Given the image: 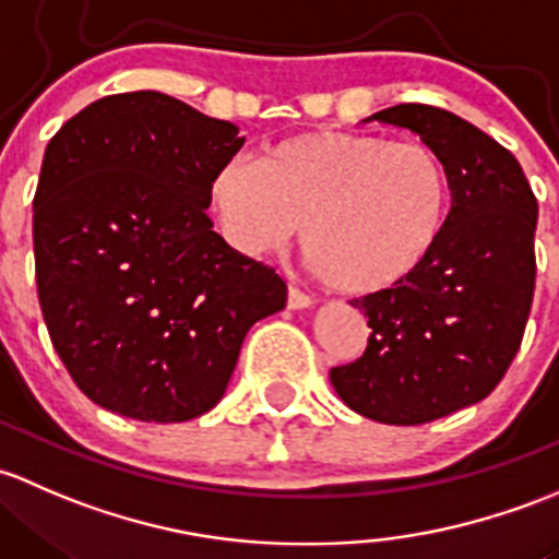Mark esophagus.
<instances>
[{"label":"esophagus","instance_id":"obj_1","mask_svg":"<svg viewBox=\"0 0 559 559\" xmlns=\"http://www.w3.org/2000/svg\"><path fill=\"white\" fill-rule=\"evenodd\" d=\"M312 307V296L301 293L298 287H287V309H307Z\"/></svg>","mask_w":559,"mask_h":559}]
</instances>
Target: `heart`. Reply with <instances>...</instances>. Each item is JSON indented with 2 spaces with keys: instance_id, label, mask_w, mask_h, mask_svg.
Here are the masks:
<instances>
[{
  "instance_id": "b5f03b06",
  "label": "heart",
  "mask_w": 559,
  "mask_h": 559,
  "mask_svg": "<svg viewBox=\"0 0 559 559\" xmlns=\"http://www.w3.org/2000/svg\"><path fill=\"white\" fill-rule=\"evenodd\" d=\"M223 234L258 255L304 226L312 266L344 293L412 280L439 250L452 206L436 147L364 131H312L266 147L258 166L228 164L210 188Z\"/></svg>"
}]
</instances>
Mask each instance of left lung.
<instances>
[{
  "mask_svg": "<svg viewBox=\"0 0 559 559\" xmlns=\"http://www.w3.org/2000/svg\"><path fill=\"white\" fill-rule=\"evenodd\" d=\"M368 120L414 131L450 169L452 210L439 250L412 280L353 298L366 353L331 368L353 412L423 425L479 404L522 344L536 290L538 201L520 160L441 107L395 105Z\"/></svg>",
  "mask_w": 559,
  "mask_h": 559,
  "instance_id": "8db88e82",
  "label": "left lung"
}]
</instances>
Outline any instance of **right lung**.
Segmentation results:
<instances>
[{"label":"right lung","instance_id":"add662e5","mask_svg":"<svg viewBox=\"0 0 559 559\" xmlns=\"http://www.w3.org/2000/svg\"><path fill=\"white\" fill-rule=\"evenodd\" d=\"M245 136L158 91L80 109L48 142L34 269L50 342L94 404L186 423L223 399L241 342L287 285L206 217Z\"/></svg>","mask_w":559,"mask_h":559}]
</instances>
